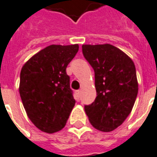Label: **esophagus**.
Here are the masks:
<instances>
[{"instance_id":"34e87169","label":"esophagus","mask_w":157,"mask_h":157,"mask_svg":"<svg viewBox=\"0 0 157 157\" xmlns=\"http://www.w3.org/2000/svg\"><path fill=\"white\" fill-rule=\"evenodd\" d=\"M75 95H76V97H77L78 98H80V97H81V91H80V90H77V91H75Z\"/></svg>"}]
</instances>
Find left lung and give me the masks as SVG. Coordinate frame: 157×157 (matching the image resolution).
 I'll list each match as a JSON object with an SVG mask.
<instances>
[{"instance_id":"obj_1","label":"left lung","mask_w":157,"mask_h":157,"mask_svg":"<svg viewBox=\"0 0 157 157\" xmlns=\"http://www.w3.org/2000/svg\"><path fill=\"white\" fill-rule=\"evenodd\" d=\"M82 53L95 72L97 98L85 112L91 124L110 132L131 113L138 94L134 62L124 52L109 44H83Z\"/></svg>"}]
</instances>
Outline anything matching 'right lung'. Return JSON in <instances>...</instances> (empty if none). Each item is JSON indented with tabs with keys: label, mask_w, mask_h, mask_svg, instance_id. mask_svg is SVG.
Here are the masks:
<instances>
[{
	"label": "right lung",
	"mask_w": 157,
	"mask_h": 157,
	"mask_svg": "<svg viewBox=\"0 0 157 157\" xmlns=\"http://www.w3.org/2000/svg\"><path fill=\"white\" fill-rule=\"evenodd\" d=\"M79 45L52 44L22 66L19 93L27 115L41 131L52 134L65 127L75 101L66 67Z\"/></svg>",
	"instance_id": "1"
}]
</instances>
